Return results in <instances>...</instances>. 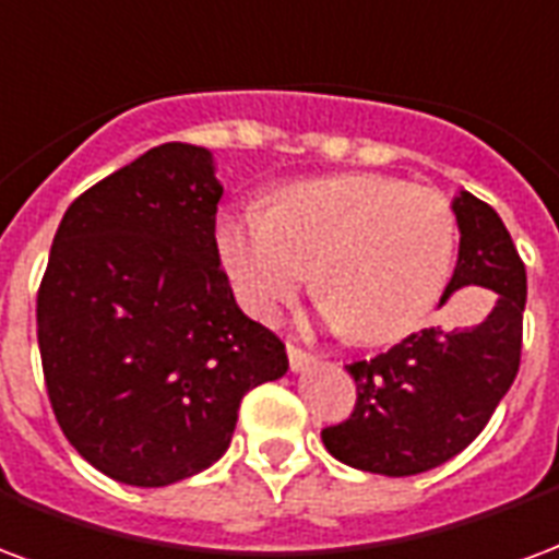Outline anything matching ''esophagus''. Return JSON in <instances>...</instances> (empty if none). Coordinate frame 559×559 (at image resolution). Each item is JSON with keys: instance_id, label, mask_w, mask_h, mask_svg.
Wrapping results in <instances>:
<instances>
[{"instance_id": "obj_1", "label": "esophagus", "mask_w": 559, "mask_h": 559, "mask_svg": "<svg viewBox=\"0 0 559 559\" xmlns=\"http://www.w3.org/2000/svg\"><path fill=\"white\" fill-rule=\"evenodd\" d=\"M287 358H290V367L299 373V370H305L308 364L313 361L311 353H305L301 346H296V343H287Z\"/></svg>"}]
</instances>
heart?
Returning a JSON list of instances; mask_svg holds the SVG:
<instances>
[{"instance_id":"obj_1","label":"heart","mask_w":559,"mask_h":559,"mask_svg":"<svg viewBox=\"0 0 559 559\" xmlns=\"http://www.w3.org/2000/svg\"><path fill=\"white\" fill-rule=\"evenodd\" d=\"M216 248L239 301L260 320L296 301L313 272L337 329L382 346L415 332L444 290L456 216L436 189L396 177H313L278 189L269 213H225Z\"/></svg>"}]
</instances>
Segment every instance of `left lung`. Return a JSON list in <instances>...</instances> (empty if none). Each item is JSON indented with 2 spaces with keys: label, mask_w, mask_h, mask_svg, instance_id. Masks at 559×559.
I'll list each match as a JSON object with an SVG mask.
<instances>
[{
  "label": "left lung",
  "mask_w": 559,
  "mask_h": 559,
  "mask_svg": "<svg viewBox=\"0 0 559 559\" xmlns=\"http://www.w3.org/2000/svg\"><path fill=\"white\" fill-rule=\"evenodd\" d=\"M459 260L441 305L462 287L489 290V311L462 329H424L367 361L346 364L355 412L322 429L343 465L384 477L438 468L468 448L510 391L522 361L527 275L510 230L486 201L453 198Z\"/></svg>",
  "instance_id": "1"
}]
</instances>
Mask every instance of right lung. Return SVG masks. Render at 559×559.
Wrapping results in <instances>:
<instances>
[{"label": "right lung", "mask_w": 559, "mask_h": 559, "mask_svg": "<svg viewBox=\"0 0 559 559\" xmlns=\"http://www.w3.org/2000/svg\"><path fill=\"white\" fill-rule=\"evenodd\" d=\"M213 153L151 147L61 218L37 346L61 432L106 477L159 489L210 468L242 396L287 373L218 263Z\"/></svg>", "instance_id": "1"}]
</instances>
